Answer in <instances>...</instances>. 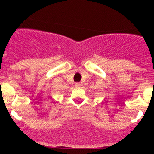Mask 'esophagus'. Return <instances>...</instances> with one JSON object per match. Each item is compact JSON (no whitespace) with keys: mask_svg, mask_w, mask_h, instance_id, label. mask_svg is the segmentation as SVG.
I'll return each mask as SVG.
<instances>
[{"mask_svg":"<svg viewBox=\"0 0 154 154\" xmlns=\"http://www.w3.org/2000/svg\"><path fill=\"white\" fill-rule=\"evenodd\" d=\"M75 86L76 88H80L81 84L79 82H76L75 84Z\"/></svg>","mask_w":154,"mask_h":154,"instance_id":"34e87169","label":"esophagus"}]
</instances>
